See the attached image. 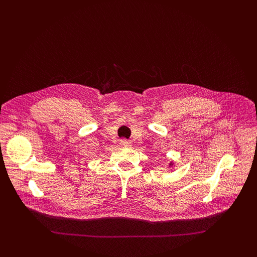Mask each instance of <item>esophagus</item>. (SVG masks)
Instances as JSON below:
<instances>
[{
	"instance_id": "esophagus-1",
	"label": "esophagus",
	"mask_w": 257,
	"mask_h": 257,
	"mask_svg": "<svg viewBox=\"0 0 257 257\" xmlns=\"http://www.w3.org/2000/svg\"><path fill=\"white\" fill-rule=\"evenodd\" d=\"M120 145L123 146V147H130V146H132V141L127 140V139H121V140H120Z\"/></svg>"
}]
</instances>
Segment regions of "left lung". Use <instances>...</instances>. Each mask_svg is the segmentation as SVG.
<instances>
[{"mask_svg":"<svg viewBox=\"0 0 257 257\" xmlns=\"http://www.w3.org/2000/svg\"><path fill=\"white\" fill-rule=\"evenodd\" d=\"M172 165H173V163H172V162H171V163H170V166H172Z\"/></svg>","mask_w":257,"mask_h":257,"instance_id":"8db88e82","label":"left lung"}]
</instances>
